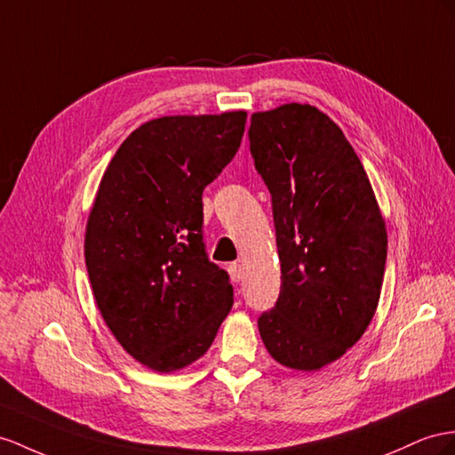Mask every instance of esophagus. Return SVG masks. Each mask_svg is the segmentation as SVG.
<instances>
[{
    "mask_svg": "<svg viewBox=\"0 0 455 455\" xmlns=\"http://www.w3.org/2000/svg\"><path fill=\"white\" fill-rule=\"evenodd\" d=\"M228 275L232 283H240L242 281V267L240 263H232L228 265Z\"/></svg>",
    "mask_w": 455,
    "mask_h": 455,
    "instance_id": "34e87169",
    "label": "esophagus"
}]
</instances>
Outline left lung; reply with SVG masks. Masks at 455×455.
I'll list each match as a JSON object with an SVG mask.
<instances>
[{
    "label": "left lung",
    "instance_id": "8db88e82",
    "mask_svg": "<svg viewBox=\"0 0 455 455\" xmlns=\"http://www.w3.org/2000/svg\"><path fill=\"white\" fill-rule=\"evenodd\" d=\"M250 151L273 197L281 294L258 321L267 352L294 371L342 357L375 315L387 227L340 126L309 103L251 115Z\"/></svg>",
    "mask_w": 455,
    "mask_h": 455
}]
</instances>
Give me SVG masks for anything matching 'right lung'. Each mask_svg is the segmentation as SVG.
<instances>
[{
    "label": "right lung",
    "mask_w": 455,
    "mask_h": 455,
    "mask_svg": "<svg viewBox=\"0 0 455 455\" xmlns=\"http://www.w3.org/2000/svg\"><path fill=\"white\" fill-rule=\"evenodd\" d=\"M246 111L148 121L116 149L88 217L84 258L103 321L157 372L200 359L235 301L207 259L204 188L240 148Z\"/></svg>",
    "instance_id": "right-lung-1"
}]
</instances>
